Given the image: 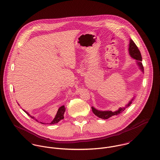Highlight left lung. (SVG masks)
I'll return each instance as SVG.
<instances>
[{
	"label": "left lung",
	"mask_w": 160,
	"mask_h": 160,
	"mask_svg": "<svg viewBox=\"0 0 160 160\" xmlns=\"http://www.w3.org/2000/svg\"><path fill=\"white\" fill-rule=\"evenodd\" d=\"M129 52L130 55L133 58L138 60L137 63H138V66L140 67V68L141 69V70L142 71H143V67L142 63L140 62H142V60L140 52L138 50L136 44L134 43V42L132 39L130 40L129 47ZM138 61H139V62H138ZM132 100L128 104V105H126V107L120 108L118 109V110L114 112H112L111 111H106V112L99 111V110H97L95 108H94L93 107H92V110L93 114L96 115L97 117H98L100 118H102V119H108V118H110L113 116H114V115H118V114L121 113L123 111H124L126 110V108H127V107H129L132 103Z\"/></svg>",
	"instance_id": "1"
}]
</instances>
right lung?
Returning <instances> with one entry per match:
<instances>
[{"label":"right lung","mask_w":160,"mask_h":160,"mask_svg":"<svg viewBox=\"0 0 160 160\" xmlns=\"http://www.w3.org/2000/svg\"><path fill=\"white\" fill-rule=\"evenodd\" d=\"M65 109H66V108H65V107L64 105H63V106H62L61 107H60L59 109H58V112H57V113L55 117V118H54L53 120L50 123V124H57V123H58L60 120L63 119V118H64V113H65ZM24 112L26 114H28V115H29L31 118H32V119H35V118H34V117H32V116H31L30 114H28V113H27V112H25L24 110ZM36 121H37V120H36ZM41 123H42V122H41ZM42 124H44V123H42Z\"/></svg>","instance_id":"1"}]
</instances>
